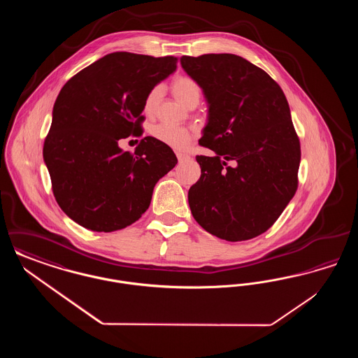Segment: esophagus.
I'll use <instances>...</instances> for the list:
<instances>
[{
	"label": "esophagus",
	"mask_w": 358,
	"mask_h": 358,
	"mask_svg": "<svg viewBox=\"0 0 358 358\" xmlns=\"http://www.w3.org/2000/svg\"><path fill=\"white\" fill-rule=\"evenodd\" d=\"M177 158H178V161H180V162L187 161V159H190V157H189L187 154L184 153H177Z\"/></svg>",
	"instance_id": "obj_1"
}]
</instances>
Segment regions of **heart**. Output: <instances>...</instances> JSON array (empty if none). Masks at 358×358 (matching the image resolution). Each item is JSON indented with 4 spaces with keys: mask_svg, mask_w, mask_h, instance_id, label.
<instances>
[{
    "mask_svg": "<svg viewBox=\"0 0 358 358\" xmlns=\"http://www.w3.org/2000/svg\"><path fill=\"white\" fill-rule=\"evenodd\" d=\"M171 92L178 102L187 107L193 103L197 104L201 98L200 85L194 79L185 75L174 78V80L171 82ZM159 98H161V87H154L149 91L143 102V111L148 115H152L155 113ZM152 136L158 142H161L162 145L171 148L173 150H185L194 138V131L187 127L159 123L152 129Z\"/></svg>",
    "mask_w": 358,
    "mask_h": 358,
    "instance_id": "b5f03b06",
    "label": "heart"
}]
</instances>
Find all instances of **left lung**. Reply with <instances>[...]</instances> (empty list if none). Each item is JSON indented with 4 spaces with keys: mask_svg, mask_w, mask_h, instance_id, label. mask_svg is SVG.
Returning <instances> with one entry per match:
<instances>
[{
    "mask_svg": "<svg viewBox=\"0 0 358 358\" xmlns=\"http://www.w3.org/2000/svg\"><path fill=\"white\" fill-rule=\"evenodd\" d=\"M181 66L203 88L208 123L200 145L215 152L196 157L201 176L187 193L192 215L222 240L256 238L298 187L301 145L287 99L267 72L238 55L182 56Z\"/></svg>",
    "mask_w": 358,
    "mask_h": 358,
    "instance_id": "8db88e82",
    "label": "left lung"
}]
</instances>
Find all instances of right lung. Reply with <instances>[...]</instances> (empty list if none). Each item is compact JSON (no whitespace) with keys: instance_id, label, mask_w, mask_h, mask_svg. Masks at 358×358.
<instances>
[{"instance_id":"1","label":"right lung","mask_w":358,"mask_h":358,"mask_svg":"<svg viewBox=\"0 0 358 358\" xmlns=\"http://www.w3.org/2000/svg\"><path fill=\"white\" fill-rule=\"evenodd\" d=\"M176 69L174 56L114 52L62 88L43 157L53 196L69 219L95 232H113L146 212L155 184L177 157L153 136L141 139L134 153L123 152L118 142L136 136L146 95Z\"/></svg>"}]
</instances>
